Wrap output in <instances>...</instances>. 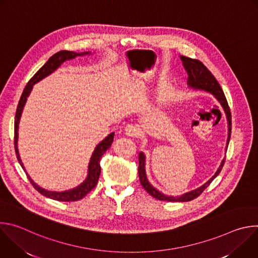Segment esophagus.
Segmentation results:
<instances>
[{
	"label": "esophagus",
	"instance_id": "esophagus-1",
	"mask_svg": "<svg viewBox=\"0 0 258 258\" xmlns=\"http://www.w3.org/2000/svg\"><path fill=\"white\" fill-rule=\"evenodd\" d=\"M124 133H125V135L128 136V137H135V138H136V137L139 136V128L136 127V126L133 125V124H128V125H126L125 128H124Z\"/></svg>",
	"mask_w": 258,
	"mask_h": 258
}]
</instances>
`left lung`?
Wrapping results in <instances>:
<instances>
[{
  "label": "left lung",
  "instance_id": "1",
  "mask_svg": "<svg viewBox=\"0 0 258 258\" xmlns=\"http://www.w3.org/2000/svg\"><path fill=\"white\" fill-rule=\"evenodd\" d=\"M180 59L182 61L183 67H185L188 76H189L188 77V86L195 90H203L208 93H211L217 99V101L220 103V105H222V107L225 110V113H226L227 119H228V127H229L227 147H226V152H227V148H228V145H229L230 138H231V131H232V115H231V110H230L228 101L226 99V96L224 94V91H223L222 87H220L219 84L217 83V81L215 80V78L213 77L212 73L207 69V67L201 61H199L197 59L185 57V56H180ZM225 160H226V158L223 159L222 163H220V165L217 168L214 175L211 178H209L204 183V185H202L201 187H199L191 192L182 194L180 196H166V195L162 194L161 192H159L158 190H156L151 185L146 175V169H145L146 157L143 152H140V154H139V177H140V181H141V185L143 186V188L155 199L160 200V201H169V202H188V201H191V200L197 198L198 196H200V194L210 185V182L219 174L220 170L223 169Z\"/></svg>",
  "mask_w": 258,
  "mask_h": 258
}]
</instances>
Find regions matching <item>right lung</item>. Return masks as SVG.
Returning a JSON list of instances; mask_svg holds the SVG:
<instances>
[{
  "mask_svg": "<svg viewBox=\"0 0 258 258\" xmlns=\"http://www.w3.org/2000/svg\"><path fill=\"white\" fill-rule=\"evenodd\" d=\"M91 52H83V53H76V52H71V51H60L58 53H56L55 55H53L47 62L46 64L35 73V75L30 79V81L28 82V84L26 85V87L23 90V93L21 95V98L19 100L18 106H17V110H16V114H15V122H14V146H15V152H16V156L18 159V162L20 163L21 167L24 169V171L26 172L23 163L20 159V155L18 152V124L20 121V117L22 114V110L23 107L26 103V99L29 96L33 85H35L36 83H39L40 81H42L43 79H45L46 77H48L49 75H51L52 72H54L64 61L66 60H70V59H75L77 56H84V55H90ZM114 139V133H111L110 135H108L102 142H100L92 154L90 163H89V167H88V175L86 177V179L81 183L80 186L73 188L71 190H67V191H63V192H52V191H47L43 188H41L40 186L36 185V183L30 178V176L27 174L26 175L30 181L31 185L33 186V188L40 192L42 195L53 199V200H57V201H64V202H72V201H78L83 199L89 192H91L97 185L99 176H100V172H101V166H100V160L102 155L110 148L112 142Z\"/></svg>",
  "mask_w": 258,
  "mask_h": 258,
  "instance_id": "right-lung-1",
  "label": "right lung"
}]
</instances>
